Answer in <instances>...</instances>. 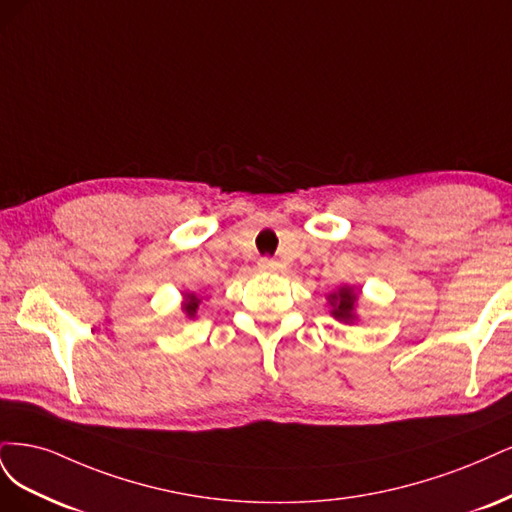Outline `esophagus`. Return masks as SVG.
Returning a JSON list of instances; mask_svg holds the SVG:
<instances>
[{
	"instance_id": "1",
	"label": "esophagus",
	"mask_w": 512,
	"mask_h": 512,
	"mask_svg": "<svg viewBox=\"0 0 512 512\" xmlns=\"http://www.w3.org/2000/svg\"><path fill=\"white\" fill-rule=\"evenodd\" d=\"M283 263H278V261H274V259H261L259 261V270L261 272H283Z\"/></svg>"
}]
</instances>
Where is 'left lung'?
<instances>
[{"label": "left lung", "instance_id": "8db88e82", "mask_svg": "<svg viewBox=\"0 0 512 512\" xmlns=\"http://www.w3.org/2000/svg\"><path fill=\"white\" fill-rule=\"evenodd\" d=\"M329 315L344 325H355L359 321L357 304H359V291L353 285H340L336 291L327 295Z\"/></svg>", "mask_w": 512, "mask_h": 512}]
</instances>
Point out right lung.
Segmentation results:
<instances>
[{"mask_svg":"<svg viewBox=\"0 0 512 512\" xmlns=\"http://www.w3.org/2000/svg\"><path fill=\"white\" fill-rule=\"evenodd\" d=\"M202 300L204 298H200V295H197L195 291L183 293V302H180V310L185 312L187 319H195L197 317V308L202 306Z\"/></svg>","mask_w":512,"mask_h":512,"instance_id":"add662e5","label":"right lung"}]
</instances>
